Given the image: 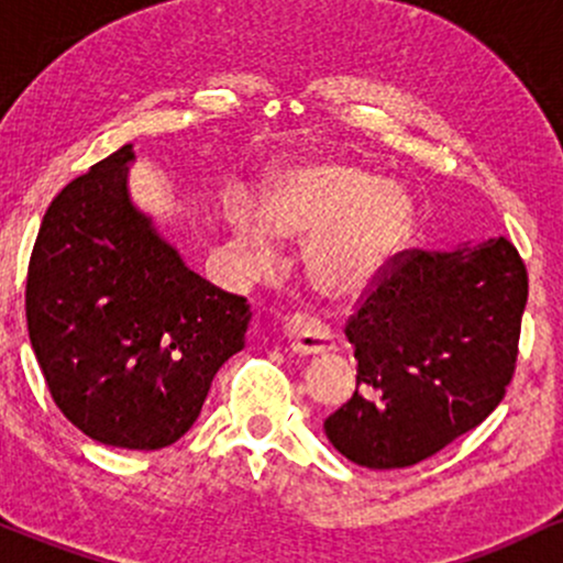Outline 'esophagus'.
<instances>
[{
	"label": "esophagus",
	"instance_id": "1",
	"mask_svg": "<svg viewBox=\"0 0 563 563\" xmlns=\"http://www.w3.org/2000/svg\"><path fill=\"white\" fill-rule=\"evenodd\" d=\"M284 334H287L292 351L300 353V356H316V353L334 349V334L330 327L308 313L289 316L287 324H284Z\"/></svg>",
	"mask_w": 563,
	"mask_h": 563
}]
</instances>
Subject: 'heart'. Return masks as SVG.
<instances>
[{"mask_svg": "<svg viewBox=\"0 0 563 563\" xmlns=\"http://www.w3.org/2000/svg\"><path fill=\"white\" fill-rule=\"evenodd\" d=\"M412 197L345 164L292 169L276 183L261 214H239L236 231L257 263L276 252V233L311 239L308 279L332 298H358L375 287L412 231Z\"/></svg>", "mask_w": 563, "mask_h": 563, "instance_id": "b5f03b06", "label": "heart"}]
</instances>
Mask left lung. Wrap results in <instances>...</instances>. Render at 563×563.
I'll use <instances>...</instances> for the list:
<instances>
[{
	"mask_svg": "<svg viewBox=\"0 0 563 563\" xmlns=\"http://www.w3.org/2000/svg\"><path fill=\"white\" fill-rule=\"evenodd\" d=\"M527 292L505 236L399 252L345 324L356 390L324 420L334 450L372 471L409 468L482 426L514 377Z\"/></svg>",
	"mask_w": 563,
	"mask_h": 563,
	"instance_id": "obj_1",
	"label": "left lung"
}]
</instances>
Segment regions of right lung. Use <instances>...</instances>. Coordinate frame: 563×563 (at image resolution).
Here are the masks:
<instances>
[{"label":"right lung","instance_id":"obj_1","mask_svg":"<svg viewBox=\"0 0 563 563\" xmlns=\"http://www.w3.org/2000/svg\"><path fill=\"white\" fill-rule=\"evenodd\" d=\"M132 143L53 199L26 279L31 349L53 401L106 446L162 450L244 349L247 298L194 274L130 201Z\"/></svg>","mask_w":563,"mask_h":563}]
</instances>
